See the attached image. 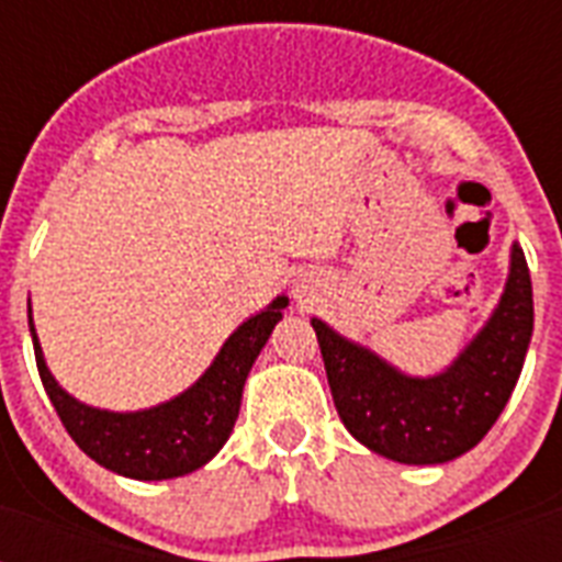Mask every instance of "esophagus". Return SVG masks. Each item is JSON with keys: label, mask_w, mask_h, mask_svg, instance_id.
Returning <instances> with one entry per match:
<instances>
[{"label": "esophagus", "mask_w": 562, "mask_h": 562, "mask_svg": "<svg viewBox=\"0 0 562 562\" xmlns=\"http://www.w3.org/2000/svg\"><path fill=\"white\" fill-rule=\"evenodd\" d=\"M294 297L300 303H308V300L315 297V280H297L294 282Z\"/></svg>", "instance_id": "obj_1"}]
</instances>
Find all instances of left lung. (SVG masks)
Segmentation results:
<instances>
[{
    "mask_svg": "<svg viewBox=\"0 0 562 562\" xmlns=\"http://www.w3.org/2000/svg\"><path fill=\"white\" fill-rule=\"evenodd\" d=\"M338 417L370 452L400 463H446L481 443L522 373L533 333L531 273L522 247L496 312L443 373L405 375L368 347L312 317Z\"/></svg>",
    "mask_w": 562,
    "mask_h": 562,
    "instance_id": "obj_1",
    "label": "left lung"
}]
</instances>
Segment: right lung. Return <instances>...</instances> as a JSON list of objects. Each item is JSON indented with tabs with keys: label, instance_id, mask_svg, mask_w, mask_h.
I'll return each mask as SVG.
<instances>
[{
	"label": "right lung",
	"instance_id": "obj_1",
	"mask_svg": "<svg viewBox=\"0 0 562 562\" xmlns=\"http://www.w3.org/2000/svg\"><path fill=\"white\" fill-rule=\"evenodd\" d=\"M285 306L289 297H277L259 315L247 317L189 391L162 405L127 414L92 408L69 396L48 373L31 324V306L29 329L43 387L78 449L104 470L119 472L125 479L162 481L201 470L227 443L229 431L236 426L247 373L271 338L273 326L282 321Z\"/></svg>",
	"mask_w": 562,
	"mask_h": 562
}]
</instances>
